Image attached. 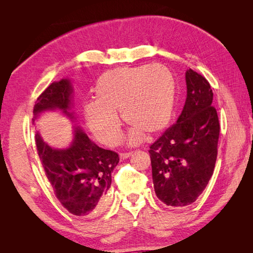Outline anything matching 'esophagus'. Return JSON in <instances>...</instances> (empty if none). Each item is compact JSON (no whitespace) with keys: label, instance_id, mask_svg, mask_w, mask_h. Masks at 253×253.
<instances>
[{"label":"esophagus","instance_id":"34e87169","mask_svg":"<svg viewBox=\"0 0 253 253\" xmlns=\"http://www.w3.org/2000/svg\"><path fill=\"white\" fill-rule=\"evenodd\" d=\"M132 155V152H126V153H120V159H126Z\"/></svg>","mask_w":253,"mask_h":253}]
</instances>
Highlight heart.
<instances>
[{"instance_id": "1", "label": "heart", "mask_w": 253, "mask_h": 253, "mask_svg": "<svg viewBox=\"0 0 253 253\" xmlns=\"http://www.w3.org/2000/svg\"><path fill=\"white\" fill-rule=\"evenodd\" d=\"M94 93L96 101L85 105L84 114L90 131L104 144L120 139L118 113L132 127L133 143L163 133L174 116L176 84L165 65L113 68L98 78Z\"/></svg>"}]
</instances>
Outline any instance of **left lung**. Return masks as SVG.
Listing matches in <instances>:
<instances>
[{"label":"left lung","mask_w":253,"mask_h":253,"mask_svg":"<svg viewBox=\"0 0 253 253\" xmlns=\"http://www.w3.org/2000/svg\"><path fill=\"white\" fill-rule=\"evenodd\" d=\"M186 83L187 98L177 121L149 150L155 193L172 207L197 200L217 157L219 122L210 84L191 68L186 72Z\"/></svg>","instance_id":"1"}]
</instances>
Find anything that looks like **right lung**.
Listing matches in <instances>:
<instances>
[{
  "label": "right lung",
  "instance_id": "add662e5",
  "mask_svg": "<svg viewBox=\"0 0 253 253\" xmlns=\"http://www.w3.org/2000/svg\"><path fill=\"white\" fill-rule=\"evenodd\" d=\"M73 86L68 79L53 82L38 97L34 106L33 125L44 112L59 110L70 119ZM36 145L43 169L56 197L74 215L90 216L101 212L108 204L112 173L119 163L116 152L99 148L79 126L67 149H53L36 134Z\"/></svg>",
  "mask_w": 253,
  "mask_h": 253
}]
</instances>
